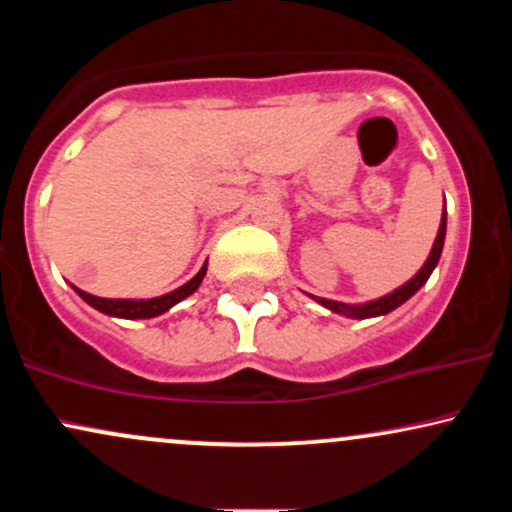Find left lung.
I'll return each mask as SVG.
<instances>
[{"instance_id":"left-lung-1","label":"left lung","mask_w":512,"mask_h":512,"mask_svg":"<svg viewBox=\"0 0 512 512\" xmlns=\"http://www.w3.org/2000/svg\"><path fill=\"white\" fill-rule=\"evenodd\" d=\"M443 243H445V214H443V221H440L436 243H433V250H431V255H428L426 264L419 269V274H416L414 279H409L404 286H399V289L387 293V296L378 298V301H370V303H363V305H346V303H339V301H330V298H315V296L313 298L320 305H325V308L334 310V313H342L346 317H356V320H366V317H378V315L390 313V310L399 308V305L407 301V298L414 296V293L426 284L428 276H431V272L436 269V264L440 260Z\"/></svg>"}]
</instances>
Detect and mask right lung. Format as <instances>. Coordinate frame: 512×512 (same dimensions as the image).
Here are the masks:
<instances>
[{"label":"right lung","instance_id":"right-lung-1","mask_svg":"<svg viewBox=\"0 0 512 512\" xmlns=\"http://www.w3.org/2000/svg\"><path fill=\"white\" fill-rule=\"evenodd\" d=\"M204 274H207V264H204L202 269H199V274L195 279L187 281L185 286H180V289L166 293V296H158V298H149V301H113V298H98V296H91V293L86 291H79L81 298L88 305H93L96 310H101L105 315H115V317H127V320H137V317H156L161 313H166V310L173 308L175 303H180L182 298H187L190 293L197 291V286L202 284Z\"/></svg>","mask_w":512,"mask_h":512}]
</instances>
